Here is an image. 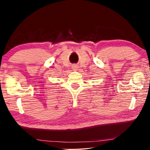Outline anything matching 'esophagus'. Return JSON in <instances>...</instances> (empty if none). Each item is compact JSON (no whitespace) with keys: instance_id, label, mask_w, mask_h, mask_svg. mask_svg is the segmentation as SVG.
<instances>
[{"instance_id":"1","label":"esophagus","mask_w":150,"mask_h":150,"mask_svg":"<svg viewBox=\"0 0 150 150\" xmlns=\"http://www.w3.org/2000/svg\"><path fill=\"white\" fill-rule=\"evenodd\" d=\"M73 69L77 70V66H76V65H75V66H73Z\"/></svg>"}]
</instances>
